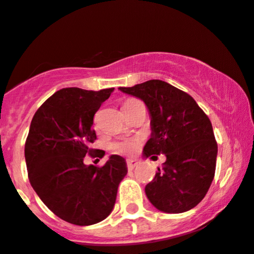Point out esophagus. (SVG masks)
Here are the masks:
<instances>
[{
    "label": "esophagus",
    "mask_w": 254,
    "mask_h": 254,
    "mask_svg": "<svg viewBox=\"0 0 254 254\" xmlns=\"http://www.w3.org/2000/svg\"><path fill=\"white\" fill-rule=\"evenodd\" d=\"M138 165V162L134 161V159H128L127 161V168L128 170H133Z\"/></svg>",
    "instance_id": "obj_1"
}]
</instances>
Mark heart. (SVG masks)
Listing matches in <instances>:
<instances>
[{"instance_id":"1","label":"heart","mask_w":254,"mask_h":254,"mask_svg":"<svg viewBox=\"0 0 254 254\" xmlns=\"http://www.w3.org/2000/svg\"><path fill=\"white\" fill-rule=\"evenodd\" d=\"M130 101H132V99H130ZM135 146H136V141L128 139V140L115 142V144L113 145V150L119 153H129L135 149Z\"/></svg>"}]
</instances>
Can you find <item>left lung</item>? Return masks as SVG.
<instances>
[{
  "label": "left lung",
  "mask_w": 254,
  "mask_h": 254,
  "mask_svg": "<svg viewBox=\"0 0 254 254\" xmlns=\"http://www.w3.org/2000/svg\"><path fill=\"white\" fill-rule=\"evenodd\" d=\"M141 99L150 114L151 135L142 157L164 153L163 167L146 185L150 203L167 213H181L196 206L215 176L217 142L209 118L189 93L162 80L119 87Z\"/></svg>",
  "instance_id": "8db88e82"
}]
</instances>
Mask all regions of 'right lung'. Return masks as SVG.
<instances>
[{
    "label": "right lung",
    "mask_w": 254,
    "mask_h": 254,
    "mask_svg": "<svg viewBox=\"0 0 254 254\" xmlns=\"http://www.w3.org/2000/svg\"><path fill=\"white\" fill-rule=\"evenodd\" d=\"M113 91H58L36 112L25 142L31 186L58 217L76 226L96 224L110 215L127 174L126 159L119 155L101 168L84 163L97 138L93 116Z\"/></svg>",
    "instance_id": "right-lung-1"
}]
</instances>
